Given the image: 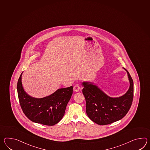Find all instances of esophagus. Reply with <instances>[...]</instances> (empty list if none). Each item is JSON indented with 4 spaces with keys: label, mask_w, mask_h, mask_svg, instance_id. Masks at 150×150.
Instances as JSON below:
<instances>
[{
    "label": "esophagus",
    "mask_w": 150,
    "mask_h": 150,
    "mask_svg": "<svg viewBox=\"0 0 150 150\" xmlns=\"http://www.w3.org/2000/svg\"><path fill=\"white\" fill-rule=\"evenodd\" d=\"M80 89V86L79 85V84H75V86H74V87L73 88V90L74 91H75V92H78V91H79V90Z\"/></svg>",
    "instance_id": "1"
}]
</instances>
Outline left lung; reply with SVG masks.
Here are the masks:
<instances>
[{
    "label": "left lung",
    "instance_id": "obj_1",
    "mask_svg": "<svg viewBox=\"0 0 150 150\" xmlns=\"http://www.w3.org/2000/svg\"><path fill=\"white\" fill-rule=\"evenodd\" d=\"M127 71L130 87L124 95L119 97L108 96L96 85L83 82L82 93L86 102V112L92 121L100 125H108L121 120L130 110L133 98V82Z\"/></svg>",
    "mask_w": 150,
    "mask_h": 150
}]
</instances>
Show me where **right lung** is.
I'll return each mask as SVG.
<instances>
[{
    "label": "right lung",
    "mask_w": 150,
    "mask_h": 150,
    "mask_svg": "<svg viewBox=\"0 0 150 150\" xmlns=\"http://www.w3.org/2000/svg\"><path fill=\"white\" fill-rule=\"evenodd\" d=\"M21 74L17 83V91L20 106L24 114L31 121L52 126L62 118L67 104L73 94V87L59 89L48 96L37 98L25 91Z\"/></svg>",
    "instance_id": "add662e5"
}]
</instances>
